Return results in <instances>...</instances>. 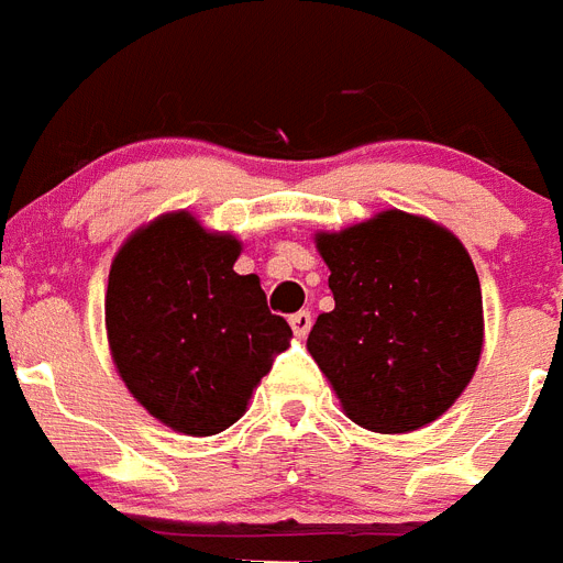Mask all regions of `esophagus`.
<instances>
[{
  "label": "esophagus",
  "instance_id": "1",
  "mask_svg": "<svg viewBox=\"0 0 563 563\" xmlns=\"http://www.w3.org/2000/svg\"><path fill=\"white\" fill-rule=\"evenodd\" d=\"M310 324H313V316H310V310H299V313L290 316V328L296 336H308Z\"/></svg>",
  "mask_w": 563,
  "mask_h": 563
}]
</instances>
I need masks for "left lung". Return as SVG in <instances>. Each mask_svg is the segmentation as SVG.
<instances>
[{
	"label": "left lung",
	"instance_id": "obj_1",
	"mask_svg": "<svg viewBox=\"0 0 563 563\" xmlns=\"http://www.w3.org/2000/svg\"><path fill=\"white\" fill-rule=\"evenodd\" d=\"M316 250L336 308L316 319L308 351L345 415L379 434L445 415L483 351L481 278L460 239L429 218L385 209L319 232Z\"/></svg>",
	"mask_w": 563,
	"mask_h": 563
}]
</instances>
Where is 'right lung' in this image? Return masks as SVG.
Wrapping results in <instances>:
<instances>
[{"mask_svg":"<svg viewBox=\"0 0 563 563\" xmlns=\"http://www.w3.org/2000/svg\"><path fill=\"white\" fill-rule=\"evenodd\" d=\"M241 241L189 212H166L118 250L106 333L120 379L172 431L209 438L247 411L253 388L290 347L258 276L232 264Z\"/></svg>","mask_w":563,"mask_h":563,"instance_id":"1","label":"right lung"}]
</instances>
